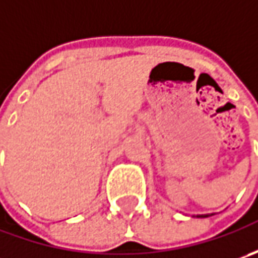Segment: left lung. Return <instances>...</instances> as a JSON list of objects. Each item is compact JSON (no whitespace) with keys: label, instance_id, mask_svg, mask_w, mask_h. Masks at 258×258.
<instances>
[{"label":"left lung","instance_id":"obj_1","mask_svg":"<svg viewBox=\"0 0 258 258\" xmlns=\"http://www.w3.org/2000/svg\"><path fill=\"white\" fill-rule=\"evenodd\" d=\"M198 217H201V218H205V217H210V215H207V214H205V215H198Z\"/></svg>","mask_w":258,"mask_h":258}]
</instances>
